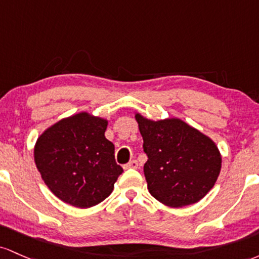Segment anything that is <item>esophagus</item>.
<instances>
[{"label":"esophagus","mask_w":259,"mask_h":259,"mask_svg":"<svg viewBox=\"0 0 259 259\" xmlns=\"http://www.w3.org/2000/svg\"><path fill=\"white\" fill-rule=\"evenodd\" d=\"M124 168H138V161L137 160H131L128 164L123 166Z\"/></svg>","instance_id":"1"}]
</instances>
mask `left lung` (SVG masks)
<instances>
[{
  "mask_svg": "<svg viewBox=\"0 0 259 259\" xmlns=\"http://www.w3.org/2000/svg\"><path fill=\"white\" fill-rule=\"evenodd\" d=\"M136 120L148 156L144 176L149 193L172 208L199 202L222 168L215 143L180 118L152 121L136 114Z\"/></svg>",
  "mask_w": 259,
  "mask_h": 259,
  "instance_id": "left-lung-1",
  "label": "left lung"
}]
</instances>
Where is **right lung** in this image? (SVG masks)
<instances>
[{
  "label": "right lung",
  "instance_id": "1",
  "mask_svg": "<svg viewBox=\"0 0 259 259\" xmlns=\"http://www.w3.org/2000/svg\"><path fill=\"white\" fill-rule=\"evenodd\" d=\"M106 127L105 118L79 112L56 122L37 138V170L51 192L67 204H99L123 172L115 161V145L105 138Z\"/></svg>",
  "mask_w": 259,
  "mask_h": 259
}]
</instances>
